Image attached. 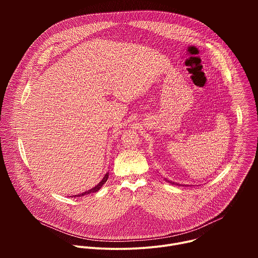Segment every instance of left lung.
Masks as SVG:
<instances>
[{"mask_svg": "<svg viewBox=\"0 0 258 258\" xmlns=\"http://www.w3.org/2000/svg\"><path fill=\"white\" fill-rule=\"evenodd\" d=\"M165 180H166V181H168V182H170V183H171V185H175V186H180V185H179V183H175L174 181H170V180H168V179H165Z\"/></svg>", "mask_w": 258, "mask_h": 258, "instance_id": "left-lung-1", "label": "left lung"}]
</instances>
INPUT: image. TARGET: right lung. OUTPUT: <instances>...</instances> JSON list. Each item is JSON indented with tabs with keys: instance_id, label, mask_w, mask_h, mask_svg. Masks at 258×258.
Segmentation results:
<instances>
[{
	"instance_id": "add662e5",
	"label": "right lung",
	"mask_w": 258,
	"mask_h": 258,
	"mask_svg": "<svg viewBox=\"0 0 258 258\" xmlns=\"http://www.w3.org/2000/svg\"><path fill=\"white\" fill-rule=\"evenodd\" d=\"M108 176H109V173L107 172L106 174H105V176L103 177V179L98 183L97 186H95L94 188H92L91 190H89V191H86V192H84V193H82V194H78V195H75V196H71L72 198L73 197H81V196H85V195H89V194H91V193H95V192H97V191H99L100 189H101V187L104 185V183L107 181V179H108Z\"/></svg>"
}]
</instances>
